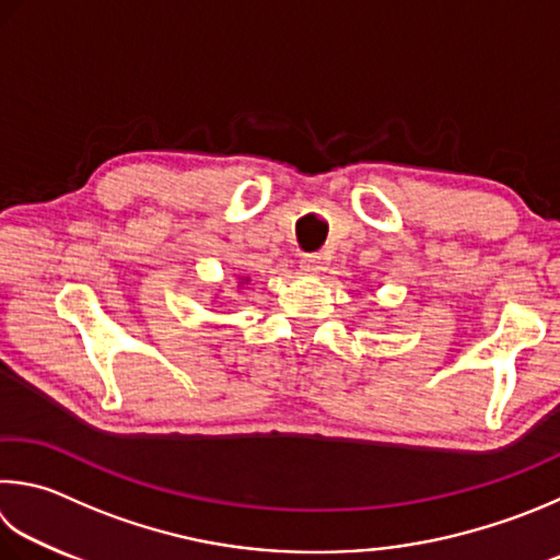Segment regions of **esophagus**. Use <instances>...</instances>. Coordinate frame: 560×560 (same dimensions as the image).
Returning <instances> with one entry per match:
<instances>
[{
    "label": "esophagus",
    "mask_w": 560,
    "mask_h": 560,
    "mask_svg": "<svg viewBox=\"0 0 560 560\" xmlns=\"http://www.w3.org/2000/svg\"><path fill=\"white\" fill-rule=\"evenodd\" d=\"M301 271L303 273H320L323 271V257H318V254H303Z\"/></svg>",
    "instance_id": "34e87169"
}]
</instances>
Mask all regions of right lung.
<instances>
[{
	"label": "right lung",
	"instance_id": "right-lung-1",
	"mask_svg": "<svg viewBox=\"0 0 560 560\" xmlns=\"http://www.w3.org/2000/svg\"><path fill=\"white\" fill-rule=\"evenodd\" d=\"M245 281H247V279H245Z\"/></svg>",
	"mask_w": 560,
	"mask_h": 560
}]
</instances>
